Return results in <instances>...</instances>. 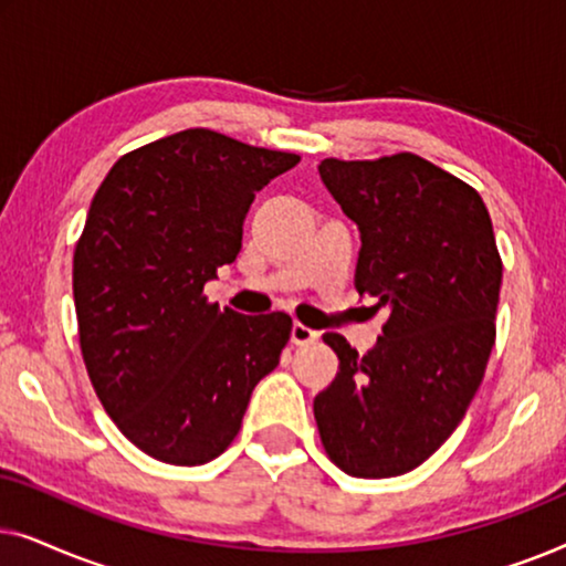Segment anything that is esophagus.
Returning <instances> with one entry per match:
<instances>
[{
	"label": "esophagus",
	"mask_w": 566,
	"mask_h": 566,
	"mask_svg": "<svg viewBox=\"0 0 566 566\" xmlns=\"http://www.w3.org/2000/svg\"><path fill=\"white\" fill-rule=\"evenodd\" d=\"M319 337V332L316 329H312V327H306V324H293L291 327V343L293 345H308V343H314V339Z\"/></svg>",
	"instance_id": "esophagus-1"
}]
</instances>
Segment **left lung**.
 <instances>
[{"mask_svg": "<svg viewBox=\"0 0 566 566\" xmlns=\"http://www.w3.org/2000/svg\"><path fill=\"white\" fill-rule=\"evenodd\" d=\"M319 177L360 231L355 289L389 322L366 355L324 335L339 374L316 394V428L350 476H399L451 438L484 378L502 285L492 219L474 188L409 151L324 159Z\"/></svg>", "mask_w": 566, "mask_h": 566, "instance_id": "8db88e82", "label": "left lung"}]
</instances>
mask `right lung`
Masks as SVG:
<instances>
[{
    "instance_id": "right-lung-1",
    "label": "right lung",
    "mask_w": 566,
    "mask_h": 566,
    "mask_svg": "<svg viewBox=\"0 0 566 566\" xmlns=\"http://www.w3.org/2000/svg\"><path fill=\"white\" fill-rule=\"evenodd\" d=\"M296 154L188 128L115 161L74 250L90 381L136 448L175 467L227 451L291 337L283 312L208 304L203 285L242 250L254 192Z\"/></svg>"
}]
</instances>
